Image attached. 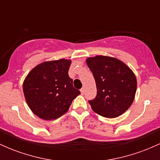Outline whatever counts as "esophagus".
Listing matches in <instances>:
<instances>
[{
    "label": "esophagus",
    "mask_w": 160,
    "mask_h": 160,
    "mask_svg": "<svg viewBox=\"0 0 160 160\" xmlns=\"http://www.w3.org/2000/svg\"><path fill=\"white\" fill-rule=\"evenodd\" d=\"M84 92H85V89H84V88H82L81 89H80V92H81V94H84Z\"/></svg>",
    "instance_id": "1"
}]
</instances>
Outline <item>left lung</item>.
<instances>
[{
    "instance_id": "left-lung-1",
    "label": "left lung",
    "mask_w": 160,
    "mask_h": 160,
    "mask_svg": "<svg viewBox=\"0 0 160 160\" xmlns=\"http://www.w3.org/2000/svg\"><path fill=\"white\" fill-rule=\"evenodd\" d=\"M97 87L96 97L89 100L92 109L108 118H115L129 108L135 98L137 80L131 69L116 58L97 56L86 59Z\"/></svg>"
}]
</instances>
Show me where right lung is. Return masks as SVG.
I'll return each mask as SVG.
<instances>
[{"instance_id":"obj_1","label":"right lung","mask_w":160,"mask_h":160,"mask_svg":"<svg viewBox=\"0 0 160 160\" xmlns=\"http://www.w3.org/2000/svg\"><path fill=\"white\" fill-rule=\"evenodd\" d=\"M71 60L45 62L37 65L23 82L25 100L34 114L46 120L58 118L68 111L80 92L68 76Z\"/></svg>"}]
</instances>
